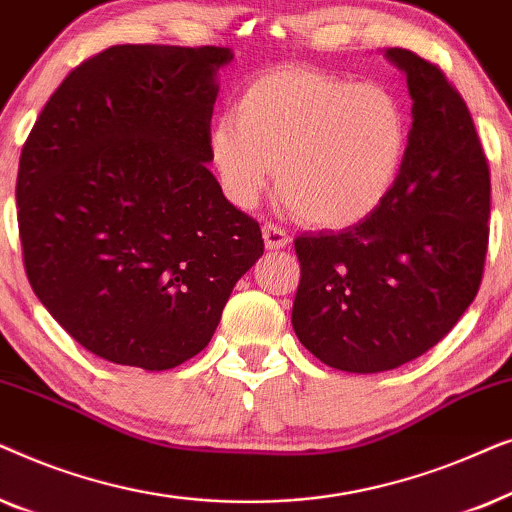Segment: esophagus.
Returning a JSON list of instances; mask_svg holds the SVG:
<instances>
[{
  "label": "esophagus",
  "mask_w": 512,
  "mask_h": 512,
  "mask_svg": "<svg viewBox=\"0 0 512 512\" xmlns=\"http://www.w3.org/2000/svg\"><path fill=\"white\" fill-rule=\"evenodd\" d=\"M263 240H265V247H268V249H282L291 242V237L286 235L282 228L275 226V223H265V226H263Z\"/></svg>",
  "instance_id": "obj_1"
}]
</instances>
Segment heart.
Listing matches in <instances>:
<instances>
[{
    "instance_id": "obj_1",
    "label": "heart",
    "mask_w": 512,
    "mask_h": 512,
    "mask_svg": "<svg viewBox=\"0 0 512 512\" xmlns=\"http://www.w3.org/2000/svg\"><path fill=\"white\" fill-rule=\"evenodd\" d=\"M408 146V109L394 88L314 67L256 74L209 132L221 188L237 207L254 205L277 167L284 205L331 230L370 219L389 200Z\"/></svg>"
}]
</instances>
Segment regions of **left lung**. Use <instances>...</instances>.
Masks as SVG:
<instances>
[{"mask_svg": "<svg viewBox=\"0 0 512 512\" xmlns=\"http://www.w3.org/2000/svg\"><path fill=\"white\" fill-rule=\"evenodd\" d=\"M408 76V158L389 200L352 228L305 233L293 331L326 366L382 373L438 345L478 296L489 242V165L464 97L422 55Z\"/></svg>", "mask_w": 512, "mask_h": 512, "instance_id": "8db88e82", "label": "left lung"}]
</instances>
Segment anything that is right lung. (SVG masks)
Instances as JSON below:
<instances>
[{"mask_svg":"<svg viewBox=\"0 0 512 512\" xmlns=\"http://www.w3.org/2000/svg\"><path fill=\"white\" fill-rule=\"evenodd\" d=\"M221 46L123 44L55 88L20 153L34 293L88 352L170 370L207 347L263 256L258 223L207 170Z\"/></svg>","mask_w":512,"mask_h":512,"instance_id":"1","label":"right lung"}]
</instances>
